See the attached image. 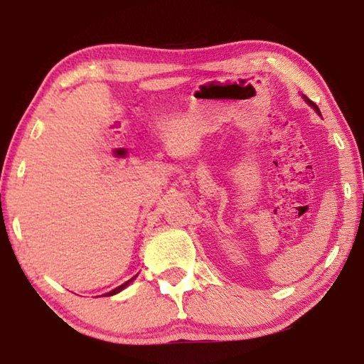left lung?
I'll use <instances>...</instances> for the list:
<instances>
[{
	"instance_id": "1",
	"label": "left lung",
	"mask_w": 364,
	"mask_h": 364,
	"mask_svg": "<svg viewBox=\"0 0 364 364\" xmlns=\"http://www.w3.org/2000/svg\"><path fill=\"white\" fill-rule=\"evenodd\" d=\"M305 100H306V97H305ZM306 102H308V104H310V106H311L313 109H315V110H316V112L319 114V109H318V106H316V104H315V102H313V101H310V100H306Z\"/></svg>"
}]
</instances>
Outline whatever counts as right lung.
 <instances>
[{"label": "right lung", "instance_id": "add662e5", "mask_svg": "<svg viewBox=\"0 0 364 364\" xmlns=\"http://www.w3.org/2000/svg\"><path fill=\"white\" fill-rule=\"evenodd\" d=\"M134 278H136V276H134ZM134 278H132V279H128L127 282H125V284H122V286H119V287H115L114 289V291H110L109 294H106V295H114V294H117V292H120L122 291V289H125L128 284H130V282L134 279Z\"/></svg>", "mask_w": 364, "mask_h": 364}]
</instances>
